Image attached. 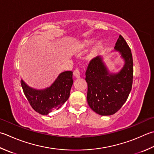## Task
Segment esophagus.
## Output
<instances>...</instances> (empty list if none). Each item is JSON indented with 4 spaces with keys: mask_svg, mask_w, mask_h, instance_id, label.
Wrapping results in <instances>:
<instances>
[{
    "mask_svg": "<svg viewBox=\"0 0 154 154\" xmlns=\"http://www.w3.org/2000/svg\"><path fill=\"white\" fill-rule=\"evenodd\" d=\"M73 75L75 77L77 78H79L80 77V71L79 69H76L75 70L73 71Z\"/></svg>",
    "mask_w": 154,
    "mask_h": 154,
    "instance_id": "1",
    "label": "esophagus"
}]
</instances>
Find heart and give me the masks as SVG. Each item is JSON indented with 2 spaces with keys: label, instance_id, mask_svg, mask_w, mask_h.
I'll return each instance as SVG.
<instances>
[{
  "label": "heart",
  "instance_id": "obj_1",
  "mask_svg": "<svg viewBox=\"0 0 154 154\" xmlns=\"http://www.w3.org/2000/svg\"><path fill=\"white\" fill-rule=\"evenodd\" d=\"M93 41H87V43H86V45H90L91 44H92Z\"/></svg>",
  "mask_w": 154,
  "mask_h": 154
}]
</instances>
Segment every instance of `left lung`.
I'll return each instance as SVG.
<instances>
[{
    "instance_id": "left-lung-1",
    "label": "left lung",
    "mask_w": 154,
    "mask_h": 154,
    "mask_svg": "<svg viewBox=\"0 0 154 154\" xmlns=\"http://www.w3.org/2000/svg\"><path fill=\"white\" fill-rule=\"evenodd\" d=\"M115 49L122 53L125 61L119 73H108L99 56L89 61L85 73L88 105L101 116L113 115L121 109L129 97L133 83V57L130 48L121 35Z\"/></svg>"
}]
</instances>
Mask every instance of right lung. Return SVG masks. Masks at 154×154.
Here are the masks:
<instances>
[{"label": "right lung", "mask_w": 154, "mask_h": 154, "mask_svg": "<svg viewBox=\"0 0 154 154\" xmlns=\"http://www.w3.org/2000/svg\"><path fill=\"white\" fill-rule=\"evenodd\" d=\"M73 72L67 71L59 75L55 82L49 88L36 90L30 88L20 81L25 97L36 112L47 115L53 109H58L67 100L73 85Z\"/></svg>", "instance_id": "obj_1"}]
</instances>
